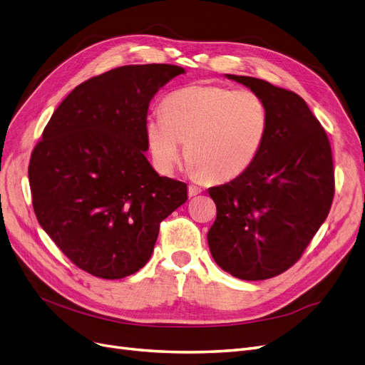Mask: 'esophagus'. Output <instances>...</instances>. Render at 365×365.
Listing matches in <instances>:
<instances>
[{
	"instance_id": "obj_1",
	"label": "esophagus",
	"mask_w": 365,
	"mask_h": 365,
	"mask_svg": "<svg viewBox=\"0 0 365 365\" xmlns=\"http://www.w3.org/2000/svg\"><path fill=\"white\" fill-rule=\"evenodd\" d=\"M201 191H203V190H201V187L197 186V185H190V186H187V194H190V197H195Z\"/></svg>"
}]
</instances>
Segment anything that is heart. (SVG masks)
I'll list each match as a JSON object with an SVG mask.
<instances>
[{
  "instance_id": "heart-1",
  "label": "heart",
  "mask_w": 365,
  "mask_h": 365,
  "mask_svg": "<svg viewBox=\"0 0 365 365\" xmlns=\"http://www.w3.org/2000/svg\"><path fill=\"white\" fill-rule=\"evenodd\" d=\"M144 132L159 173L174 171L185 143L194 171L225 182L245 173L259 156L267 132V108L251 90L187 86L168 94L162 113L145 118Z\"/></svg>"
}]
</instances>
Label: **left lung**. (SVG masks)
I'll return each mask as SVG.
<instances>
[{"label": "left lung", "mask_w": 365, "mask_h": 365, "mask_svg": "<svg viewBox=\"0 0 365 365\" xmlns=\"http://www.w3.org/2000/svg\"><path fill=\"white\" fill-rule=\"evenodd\" d=\"M267 108V132L252 165L213 186L217 220L207 233L213 260L247 281L286 272L327 220L335 192L331 144L305 101L267 81L227 75Z\"/></svg>", "instance_id": "8db88e82"}]
</instances>
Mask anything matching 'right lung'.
<instances>
[{"mask_svg":"<svg viewBox=\"0 0 365 365\" xmlns=\"http://www.w3.org/2000/svg\"><path fill=\"white\" fill-rule=\"evenodd\" d=\"M173 64H129L93 76L53 111L33 148L29 179L38 224L75 266L105 279L148 262L159 225L187 200L144 156L148 103Z\"/></svg>","mask_w":365,"mask_h":365,"instance_id":"add662e5","label":"right lung"}]
</instances>
